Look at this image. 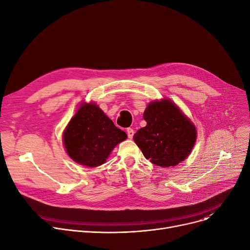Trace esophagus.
I'll use <instances>...</instances> for the list:
<instances>
[{
  "label": "esophagus",
  "mask_w": 250,
  "mask_h": 250,
  "mask_svg": "<svg viewBox=\"0 0 250 250\" xmlns=\"http://www.w3.org/2000/svg\"><path fill=\"white\" fill-rule=\"evenodd\" d=\"M126 134H127V137H128V139H132V138L134 137V134H135V130H134L133 128H130V127H128V128H126Z\"/></svg>",
  "instance_id": "1"
}]
</instances>
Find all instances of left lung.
Here are the masks:
<instances>
[{
    "label": "left lung",
    "instance_id": "obj_1",
    "mask_svg": "<svg viewBox=\"0 0 250 250\" xmlns=\"http://www.w3.org/2000/svg\"><path fill=\"white\" fill-rule=\"evenodd\" d=\"M145 127L134 141L146 159L161 167L185 160L194 146L196 130L188 118L168 99L151 102L144 112Z\"/></svg>",
    "mask_w": 250,
    "mask_h": 250
}]
</instances>
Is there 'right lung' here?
I'll return each instance as SVG.
<instances>
[{"label":"right lung","instance_id":"right-lung-1","mask_svg":"<svg viewBox=\"0 0 250 250\" xmlns=\"http://www.w3.org/2000/svg\"><path fill=\"white\" fill-rule=\"evenodd\" d=\"M126 139L124 130L94 103L83 104L63 134V143L71 158L79 164L97 167L106 160L118 143Z\"/></svg>","mask_w":250,"mask_h":250}]
</instances>
